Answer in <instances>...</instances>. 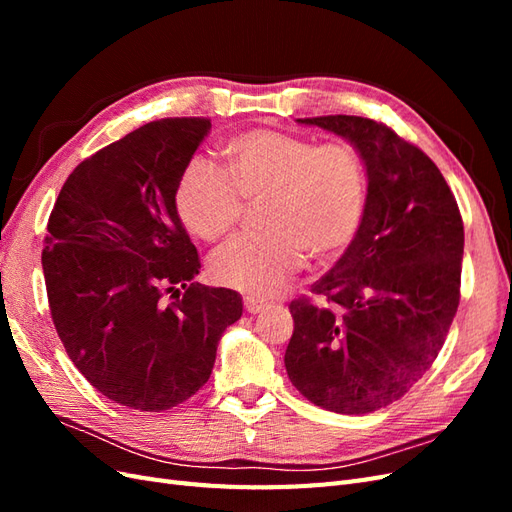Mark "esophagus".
Wrapping results in <instances>:
<instances>
[{"label":"esophagus","mask_w":512,"mask_h":512,"mask_svg":"<svg viewBox=\"0 0 512 512\" xmlns=\"http://www.w3.org/2000/svg\"><path fill=\"white\" fill-rule=\"evenodd\" d=\"M243 305H245V312L247 314H260V312H265V309L269 307L267 301H262L258 297H245Z\"/></svg>","instance_id":"obj_1"}]
</instances>
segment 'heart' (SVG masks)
Listing matches in <instances>:
<instances>
[{
    "label": "heart",
    "mask_w": 512,
    "mask_h": 512,
    "mask_svg": "<svg viewBox=\"0 0 512 512\" xmlns=\"http://www.w3.org/2000/svg\"><path fill=\"white\" fill-rule=\"evenodd\" d=\"M228 175L194 160L177 183L181 222L203 241H218L243 213V200L265 198L267 232L239 235L209 258L215 284L256 297L280 292L309 254L318 262L342 256L365 218L369 177L361 151L350 143L258 128L222 147Z\"/></svg>",
    "instance_id": "obj_1"
}]
</instances>
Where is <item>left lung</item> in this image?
Wrapping results in <instances>:
<instances>
[{
	"label": "left lung",
	"instance_id": "left-lung-1",
	"mask_svg": "<svg viewBox=\"0 0 512 512\" xmlns=\"http://www.w3.org/2000/svg\"><path fill=\"white\" fill-rule=\"evenodd\" d=\"M361 151L369 194L359 235L294 299L284 354L290 382L312 404L367 414L404 397L436 361L459 305L463 222L438 166L367 117L297 119Z\"/></svg>",
	"mask_w": 512,
	"mask_h": 512
}]
</instances>
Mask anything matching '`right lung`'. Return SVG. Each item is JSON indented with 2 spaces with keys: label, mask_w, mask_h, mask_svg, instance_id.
Masks as SVG:
<instances>
[{
  "label": "right lung",
  "mask_w": 512,
  "mask_h": 512,
  "mask_svg": "<svg viewBox=\"0 0 512 512\" xmlns=\"http://www.w3.org/2000/svg\"><path fill=\"white\" fill-rule=\"evenodd\" d=\"M209 130L205 117H170L100 149L72 170L46 226L42 269L57 335L87 382L119 406L162 412L190 399L243 314L235 290L194 282L200 260L175 205Z\"/></svg>",
  "instance_id": "obj_1"
}]
</instances>
